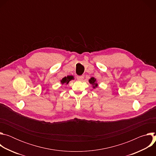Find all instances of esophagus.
Wrapping results in <instances>:
<instances>
[{
  "instance_id": "esophagus-1",
  "label": "esophagus",
  "mask_w": 156,
  "mask_h": 156,
  "mask_svg": "<svg viewBox=\"0 0 156 156\" xmlns=\"http://www.w3.org/2000/svg\"><path fill=\"white\" fill-rule=\"evenodd\" d=\"M76 78H77V80H78L80 81H81L84 79V76H82V75L81 76H77Z\"/></svg>"
}]
</instances>
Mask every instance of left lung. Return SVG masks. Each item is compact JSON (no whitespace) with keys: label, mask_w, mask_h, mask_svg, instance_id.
Here are the masks:
<instances>
[{"label":"left lung","mask_w":156,"mask_h":156,"mask_svg":"<svg viewBox=\"0 0 156 156\" xmlns=\"http://www.w3.org/2000/svg\"><path fill=\"white\" fill-rule=\"evenodd\" d=\"M89 81H90V84L93 85V87H96L98 86V84L96 83V79L94 78H91Z\"/></svg>","instance_id":"8db88e82"}]
</instances>
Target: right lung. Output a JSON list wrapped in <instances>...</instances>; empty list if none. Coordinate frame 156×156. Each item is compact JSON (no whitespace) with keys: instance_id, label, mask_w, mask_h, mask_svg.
Returning a JSON list of instances; mask_svg holds the SVG:
<instances>
[{"instance_id":"obj_1","label":"right lung","mask_w":156,"mask_h":156,"mask_svg":"<svg viewBox=\"0 0 156 156\" xmlns=\"http://www.w3.org/2000/svg\"><path fill=\"white\" fill-rule=\"evenodd\" d=\"M73 76H66V77L65 76V77L62 78V80H61V83H62V84H64V83L68 84L69 82L70 81H71L72 80H73Z\"/></svg>"}]
</instances>
